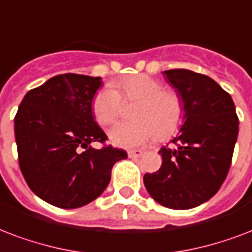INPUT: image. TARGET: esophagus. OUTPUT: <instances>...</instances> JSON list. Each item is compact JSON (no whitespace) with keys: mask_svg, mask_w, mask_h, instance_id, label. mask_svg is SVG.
Instances as JSON below:
<instances>
[{"mask_svg":"<svg viewBox=\"0 0 252 252\" xmlns=\"http://www.w3.org/2000/svg\"><path fill=\"white\" fill-rule=\"evenodd\" d=\"M128 156L130 158H139V157L143 156V151H140V149H132V151H128Z\"/></svg>","mask_w":252,"mask_h":252,"instance_id":"1","label":"esophagus"}]
</instances>
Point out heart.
Returning <instances> with one entry per match:
<instances>
[{
	"instance_id": "b5f03b06",
	"label": "heart",
	"mask_w": 252,
	"mask_h": 252,
	"mask_svg": "<svg viewBox=\"0 0 252 252\" xmlns=\"http://www.w3.org/2000/svg\"><path fill=\"white\" fill-rule=\"evenodd\" d=\"M136 103L133 123H119L108 132L111 143L122 148H136L161 137L177 133L185 116L180 94L165 90L160 80L149 75H132L119 80L113 88H103L92 99L96 123L105 126L118 120L123 102Z\"/></svg>"
}]
</instances>
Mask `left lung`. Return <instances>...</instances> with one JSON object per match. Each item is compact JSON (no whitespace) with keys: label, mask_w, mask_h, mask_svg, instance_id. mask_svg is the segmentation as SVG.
Segmentation results:
<instances>
[{"label":"left lung","mask_w":252,"mask_h":252,"mask_svg":"<svg viewBox=\"0 0 252 252\" xmlns=\"http://www.w3.org/2000/svg\"><path fill=\"white\" fill-rule=\"evenodd\" d=\"M182 97L185 116L176 148L160 149L162 164L144 176L152 198L169 209L186 210L206 202L223 184L231 165L239 120L230 94L194 71H164Z\"/></svg>","instance_id":"1"}]
</instances>
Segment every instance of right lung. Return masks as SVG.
Wrapping results in <instances>:
<instances>
[{
    "mask_svg": "<svg viewBox=\"0 0 252 252\" xmlns=\"http://www.w3.org/2000/svg\"><path fill=\"white\" fill-rule=\"evenodd\" d=\"M101 78L57 75L25 95L14 118L18 162L29 188L50 205L76 209L92 202L111 181L126 152L107 145L92 115Z\"/></svg>",
    "mask_w": 252,
    "mask_h": 252,
    "instance_id": "1",
    "label": "right lung"
}]
</instances>
